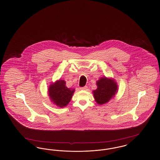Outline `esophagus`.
Returning <instances> with one entry per match:
<instances>
[{
	"instance_id": "1",
	"label": "esophagus",
	"mask_w": 160,
	"mask_h": 160,
	"mask_svg": "<svg viewBox=\"0 0 160 160\" xmlns=\"http://www.w3.org/2000/svg\"><path fill=\"white\" fill-rule=\"evenodd\" d=\"M87 89H88V86H86L82 87V88H80L81 90H87Z\"/></svg>"
}]
</instances>
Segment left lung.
<instances>
[{
	"instance_id": "left-lung-1",
	"label": "left lung",
	"mask_w": 160,
	"mask_h": 160,
	"mask_svg": "<svg viewBox=\"0 0 160 160\" xmlns=\"http://www.w3.org/2000/svg\"><path fill=\"white\" fill-rule=\"evenodd\" d=\"M96 84L98 88L93 93L96 102L99 105L108 102L117 91V85L115 82L107 77L100 78Z\"/></svg>"
}]
</instances>
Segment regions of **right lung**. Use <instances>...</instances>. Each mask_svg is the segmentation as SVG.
Returning <instances> with one entry per match:
<instances>
[{
	"label": "right lung",
	"instance_id": "obj_1",
	"mask_svg": "<svg viewBox=\"0 0 160 160\" xmlns=\"http://www.w3.org/2000/svg\"><path fill=\"white\" fill-rule=\"evenodd\" d=\"M74 89H70L66 87L64 80H58L51 84L49 88V96L52 101L58 107L62 108L70 102Z\"/></svg>",
	"mask_w": 160,
	"mask_h": 160
}]
</instances>
